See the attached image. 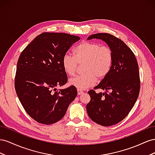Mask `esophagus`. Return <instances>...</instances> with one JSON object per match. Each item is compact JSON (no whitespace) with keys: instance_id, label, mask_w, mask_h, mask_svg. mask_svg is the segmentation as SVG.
<instances>
[{"instance_id":"34e87169","label":"esophagus","mask_w":155,"mask_h":155,"mask_svg":"<svg viewBox=\"0 0 155 155\" xmlns=\"http://www.w3.org/2000/svg\"><path fill=\"white\" fill-rule=\"evenodd\" d=\"M77 91H78V95H81L83 94V91L81 90H77Z\"/></svg>"}]
</instances>
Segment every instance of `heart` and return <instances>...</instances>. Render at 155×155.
<instances>
[{"instance_id": "heart-1", "label": "heart", "mask_w": 155, "mask_h": 155, "mask_svg": "<svg viewBox=\"0 0 155 155\" xmlns=\"http://www.w3.org/2000/svg\"><path fill=\"white\" fill-rule=\"evenodd\" d=\"M73 56L65 54L61 64L65 73L73 77L76 74L78 64L83 74L70 79L69 84L78 90H84L94 85L97 78L102 80L107 76L112 68L114 53L112 48L99 43L84 41L73 51Z\"/></svg>"}]
</instances>
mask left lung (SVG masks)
Here are the masks:
<instances>
[{"label": "left lung", "instance_id": "left-lung-1", "mask_svg": "<svg viewBox=\"0 0 155 155\" xmlns=\"http://www.w3.org/2000/svg\"><path fill=\"white\" fill-rule=\"evenodd\" d=\"M94 38L102 39L112 48L114 61L107 76L87 91L91 100L86 110L92 121L108 127L121 121L133 108L140 90L139 68L134 52L121 39L108 33L94 34L87 39ZM97 89L105 91L97 94Z\"/></svg>", "mask_w": 155, "mask_h": 155}]
</instances>
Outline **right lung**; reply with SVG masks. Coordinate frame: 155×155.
I'll return each instance as SVG.
<instances>
[{
    "mask_svg": "<svg viewBox=\"0 0 155 155\" xmlns=\"http://www.w3.org/2000/svg\"><path fill=\"white\" fill-rule=\"evenodd\" d=\"M81 38L66 33L43 32L25 47L19 56L15 89L26 112L38 123L53 124L63 118L77 95L68 82L61 64L64 55Z\"/></svg>",
    "mask_w": 155,
    "mask_h": 155,
    "instance_id": "obj_1",
    "label": "right lung"
}]
</instances>
